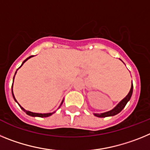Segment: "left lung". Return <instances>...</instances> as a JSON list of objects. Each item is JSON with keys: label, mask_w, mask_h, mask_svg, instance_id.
<instances>
[{"label": "left lung", "mask_w": 150, "mask_h": 150, "mask_svg": "<svg viewBox=\"0 0 150 150\" xmlns=\"http://www.w3.org/2000/svg\"><path fill=\"white\" fill-rule=\"evenodd\" d=\"M120 60H121V59H120ZM123 63H124V62H123ZM132 93H133V84H132V87H131V89H130L128 95L125 97L124 98H123L122 100L121 101H120V103H119V104H118L117 105L113 108V109H112L110 111H107V112H101V113H94V115H95V116H97V117L103 118V117H108V116H115V115L118 114V113H120V112L122 110L123 108L125 107L127 103L130 100L131 97H132Z\"/></svg>", "instance_id": "obj_1"}]
</instances>
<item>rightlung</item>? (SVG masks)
Returning a JSON list of instances; mask_svg holds the SVG:
<instances>
[{
  "label": "right lung",
  "instance_id": "1",
  "mask_svg": "<svg viewBox=\"0 0 150 150\" xmlns=\"http://www.w3.org/2000/svg\"><path fill=\"white\" fill-rule=\"evenodd\" d=\"M33 57V55H31V56H29L28 58H27V59H25V60L23 62H22V64H21V66L19 67H18V69H17L16 70V73H15V75L16 74V72H17V71H18V69L20 68L21 67H22V65H23V64L25 63V62H26V61H28V60L29 59H30V58H32ZM15 75H14V76H13V81H14V78H15ZM13 85H12V95H13V98H14V100H15V101L16 102V103H18V102H17V100H16V99L15 98V96H14V94H13ZM63 101H64V99L63 100H62V103H61V104H60V106H59V108H60V107L61 106H62V104H63ZM18 105H19V107H20V108L22 110L24 111V112H25V113L27 115H28V116H33V117H48V116H51V115H52L54 113V112H48V113H38V112H30V111H28V110H25L23 108V107H22V106L20 105V104H18Z\"/></svg>",
  "mask_w": 150,
  "mask_h": 150
}]
</instances>
